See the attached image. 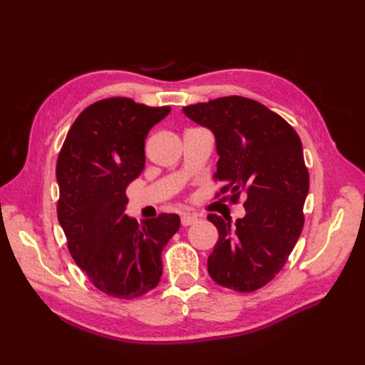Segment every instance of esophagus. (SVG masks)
Instances as JSON below:
<instances>
[{
  "mask_svg": "<svg viewBox=\"0 0 365 365\" xmlns=\"http://www.w3.org/2000/svg\"><path fill=\"white\" fill-rule=\"evenodd\" d=\"M197 222V216L196 215H182L181 216V224H182V227H189V225H193V224H196Z\"/></svg>",
  "mask_w": 365,
  "mask_h": 365,
  "instance_id": "34e87169",
  "label": "esophagus"
}]
</instances>
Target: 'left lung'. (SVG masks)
<instances>
[{
    "instance_id": "8db88e82",
    "label": "left lung",
    "mask_w": 365,
    "mask_h": 365,
    "mask_svg": "<svg viewBox=\"0 0 365 365\" xmlns=\"http://www.w3.org/2000/svg\"><path fill=\"white\" fill-rule=\"evenodd\" d=\"M182 111L215 134V180L222 182L216 196L233 204L240 193L247 196L245 216L235 225L231 217L207 216L219 231L207 262L210 277L237 292L260 289L284 267L303 230L309 172L300 137L279 114L240 96Z\"/></svg>"
}]
</instances>
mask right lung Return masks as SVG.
Instances as JSON below:
<instances>
[{
	"mask_svg": "<svg viewBox=\"0 0 365 365\" xmlns=\"http://www.w3.org/2000/svg\"><path fill=\"white\" fill-rule=\"evenodd\" d=\"M169 113L170 106L103 98L76 118L58 157V219L68 251L98 291L121 300L155 288L163 248L180 230L175 213L141 224L123 215L126 187L145 169L148 132Z\"/></svg>",
	"mask_w": 365,
	"mask_h": 365,
	"instance_id": "add662e5",
	"label": "right lung"
}]
</instances>
